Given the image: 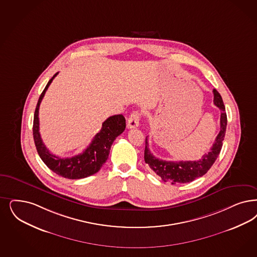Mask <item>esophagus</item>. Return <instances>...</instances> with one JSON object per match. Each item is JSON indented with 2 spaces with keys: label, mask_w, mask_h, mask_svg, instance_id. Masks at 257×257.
Segmentation results:
<instances>
[{
  "label": "esophagus",
  "mask_w": 257,
  "mask_h": 257,
  "mask_svg": "<svg viewBox=\"0 0 257 257\" xmlns=\"http://www.w3.org/2000/svg\"><path fill=\"white\" fill-rule=\"evenodd\" d=\"M140 123V114L138 111H135L133 112L129 118H128V121H127V127L129 129H132V128H136L139 126Z\"/></svg>",
  "instance_id": "esophagus-1"
}]
</instances>
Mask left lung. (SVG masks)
Instances as JSON below:
<instances>
[{"instance_id": "1", "label": "left lung", "mask_w": 257, "mask_h": 257, "mask_svg": "<svg viewBox=\"0 0 257 257\" xmlns=\"http://www.w3.org/2000/svg\"><path fill=\"white\" fill-rule=\"evenodd\" d=\"M213 103L221 110L220 115V131L217 135L212 148L208 154L198 160L194 161H166L156 158L150 150L148 140H145L144 160L158 176L161 177L164 182H171L172 184L187 183L195 180L197 177L204 176L217 159L222 148V142L224 141L227 128V114L220 94L213 89Z\"/></svg>"}]
</instances>
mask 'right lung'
<instances>
[{
  "instance_id": "add662e5",
  "label": "right lung",
  "mask_w": 257,
  "mask_h": 257,
  "mask_svg": "<svg viewBox=\"0 0 257 257\" xmlns=\"http://www.w3.org/2000/svg\"><path fill=\"white\" fill-rule=\"evenodd\" d=\"M58 73H56L46 84L36 106L33 120V138L36 149L45 165L57 175L68 179H80L90 177L97 173L106 162L111 146L115 138L125 130V118L122 115L109 116L102 123L100 131L95 136L88 147L80 155L72 158H59L51 154L45 147L39 132V108L46 90Z\"/></svg>"
}]
</instances>
